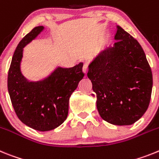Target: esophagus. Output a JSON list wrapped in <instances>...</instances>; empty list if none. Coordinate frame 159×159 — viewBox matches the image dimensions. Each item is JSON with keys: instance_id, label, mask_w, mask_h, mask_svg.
I'll use <instances>...</instances> for the list:
<instances>
[{"instance_id": "obj_1", "label": "esophagus", "mask_w": 159, "mask_h": 159, "mask_svg": "<svg viewBox=\"0 0 159 159\" xmlns=\"http://www.w3.org/2000/svg\"><path fill=\"white\" fill-rule=\"evenodd\" d=\"M82 71H83L84 74L86 75V74H87V72H88V63L85 62V64H84L83 68H82Z\"/></svg>"}]
</instances>
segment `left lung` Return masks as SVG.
Listing matches in <instances>:
<instances>
[{"label": "left lung", "instance_id": "8db88e82", "mask_svg": "<svg viewBox=\"0 0 159 159\" xmlns=\"http://www.w3.org/2000/svg\"><path fill=\"white\" fill-rule=\"evenodd\" d=\"M117 29L114 46L95 57L87 76L101 118L113 125H128L140 119L148 108L153 77L140 44L119 25Z\"/></svg>", "mask_w": 159, "mask_h": 159}]
</instances>
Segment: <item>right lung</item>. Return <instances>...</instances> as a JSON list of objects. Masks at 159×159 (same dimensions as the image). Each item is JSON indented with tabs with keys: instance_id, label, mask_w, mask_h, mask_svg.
Returning <instances> with one entry per match:
<instances>
[{
	"instance_id": "1",
	"label": "right lung",
	"mask_w": 159,
	"mask_h": 159,
	"mask_svg": "<svg viewBox=\"0 0 159 159\" xmlns=\"http://www.w3.org/2000/svg\"><path fill=\"white\" fill-rule=\"evenodd\" d=\"M44 29V26L33 29L16 46L8 74V90L15 113L23 123L36 130L49 131L66 119L70 98L84 74L83 63L80 62L71 68L58 66L38 81H29L22 74L23 49Z\"/></svg>"
}]
</instances>
